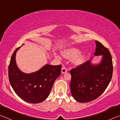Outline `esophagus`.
I'll use <instances>...</instances> for the list:
<instances>
[{
	"mask_svg": "<svg viewBox=\"0 0 120 120\" xmlns=\"http://www.w3.org/2000/svg\"><path fill=\"white\" fill-rule=\"evenodd\" d=\"M67 71V69L64 67H63L61 69V73L62 74H64V73H66Z\"/></svg>",
	"mask_w": 120,
	"mask_h": 120,
	"instance_id": "obj_1",
	"label": "esophagus"
}]
</instances>
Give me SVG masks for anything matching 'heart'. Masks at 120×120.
I'll use <instances>...</instances> for the list:
<instances>
[{
    "instance_id": "heart-1",
    "label": "heart",
    "mask_w": 120,
    "mask_h": 120,
    "mask_svg": "<svg viewBox=\"0 0 120 120\" xmlns=\"http://www.w3.org/2000/svg\"><path fill=\"white\" fill-rule=\"evenodd\" d=\"M81 49L77 46H73L70 48L67 49L62 52V55L68 59H73L72 62L75 65L79 66L84 62L85 59L88 53V50L81 52Z\"/></svg>"
}]
</instances>
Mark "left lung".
Segmentation results:
<instances>
[{
	"instance_id": "obj_1",
	"label": "left lung",
	"mask_w": 120,
	"mask_h": 120,
	"mask_svg": "<svg viewBox=\"0 0 120 120\" xmlns=\"http://www.w3.org/2000/svg\"><path fill=\"white\" fill-rule=\"evenodd\" d=\"M95 42L94 56H101L100 62L93 64L92 58L70 71L71 93L75 100L80 103L98 98L106 89L112 76L113 63L110 52L100 42Z\"/></svg>"
}]
</instances>
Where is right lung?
Wrapping results in <instances>:
<instances>
[{"label":"right lung","instance_id":"add662e5","mask_svg":"<svg viewBox=\"0 0 120 120\" xmlns=\"http://www.w3.org/2000/svg\"><path fill=\"white\" fill-rule=\"evenodd\" d=\"M21 47L16 49L11 57L8 67L10 84L23 100L33 104L41 103L49 95L54 81L61 74V65L46 64L35 72H23L16 62V52Z\"/></svg>","mask_w":120,"mask_h":120}]
</instances>
